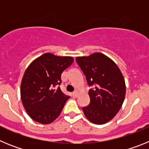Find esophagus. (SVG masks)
I'll return each mask as SVG.
<instances>
[{
  "instance_id": "1",
  "label": "esophagus",
  "mask_w": 149,
  "mask_h": 149,
  "mask_svg": "<svg viewBox=\"0 0 149 149\" xmlns=\"http://www.w3.org/2000/svg\"><path fill=\"white\" fill-rule=\"evenodd\" d=\"M72 95H73L74 98H77V95H78V92H77V91H75V92H74V93H72Z\"/></svg>"
}]
</instances>
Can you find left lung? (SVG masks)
<instances>
[{"instance_id": "8db88e82", "label": "left lung", "mask_w": 149, "mask_h": 149, "mask_svg": "<svg viewBox=\"0 0 149 149\" xmlns=\"http://www.w3.org/2000/svg\"><path fill=\"white\" fill-rule=\"evenodd\" d=\"M76 61L89 86L90 103L82 110L88 120L102 125L111 120L119 111L125 96V79L119 67L108 56L94 53L77 56Z\"/></svg>"}]
</instances>
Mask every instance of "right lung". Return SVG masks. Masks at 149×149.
Masks as SVG:
<instances>
[{"label": "right lung", "mask_w": 149, "mask_h": 149, "mask_svg": "<svg viewBox=\"0 0 149 149\" xmlns=\"http://www.w3.org/2000/svg\"><path fill=\"white\" fill-rule=\"evenodd\" d=\"M73 61L72 56L45 53L27 67L21 84V98L33 120L47 125L60 116L70 97L58 86L62 82V73Z\"/></svg>", "instance_id": "right-lung-1"}]
</instances>
